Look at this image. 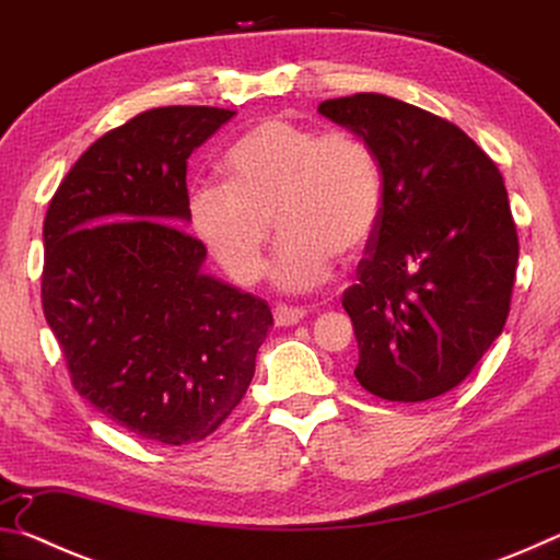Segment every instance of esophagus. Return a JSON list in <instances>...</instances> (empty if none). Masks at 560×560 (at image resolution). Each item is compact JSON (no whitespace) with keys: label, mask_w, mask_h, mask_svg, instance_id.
Returning a JSON list of instances; mask_svg holds the SVG:
<instances>
[{"label":"esophagus","mask_w":560,"mask_h":560,"mask_svg":"<svg viewBox=\"0 0 560 560\" xmlns=\"http://www.w3.org/2000/svg\"><path fill=\"white\" fill-rule=\"evenodd\" d=\"M303 316H306V308L287 306V303H279V306L273 308V320H277V326H296L299 320H303Z\"/></svg>","instance_id":"obj_1"}]
</instances>
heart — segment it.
Masks as SVG:
<instances>
[{
  "label": "heart",
  "mask_w": 560,
  "mask_h": 560,
  "mask_svg": "<svg viewBox=\"0 0 560 560\" xmlns=\"http://www.w3.org/2000/svg\"><path fill=\"white\" fill-rule=\"evenodd\" d=\"M222 175L189 189V222L240 283L261 277L271 220L281 232L271 279L287 291L324 283L334 257L355 259L381 222V163L350 130L261 120L226 150Z\"/></svg>",
  "instance_id": "b5f03b06"
}]
</instances>
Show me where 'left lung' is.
<instances>
[{"label":"left lung","instance_id":"8db88e82","mask_svg":"<svg viewBox=\"0 0 560 560\" xmlns=\"http://www.w3.org/2000/svg\"><path fill=\"white\" fill-rule=\"evenodd\" d=\"M375 150L383 212L343 308L358 383L422 402L467 377L504 330L518 236L499 167L454 122L381 93L318 106Z\"/></svg>","mask_w":560,"mask_h":560}]
</instances>
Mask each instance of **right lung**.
Here are the masks:
<instances>
[{"label": "right lung", "mask_w": 560, "mask_h": 560, "mask_svg": "<svg viewBox=\"0 0 560 560\" xmlns=\"http://www.w3.org/2000/svg\"><path fill=\"white\" fill-rule=\"evenodd\" d=\"M232 116L140 113L75 160L46 210L42 303L71 383L148 442L220 428L273 326L267 301L202 271L205 244L183 230L187 158Z\"/></svg>", "instance_id": "obj_1"}]
</instances>
